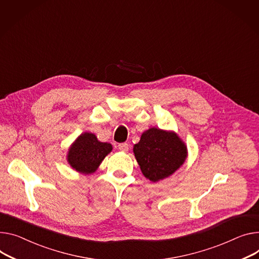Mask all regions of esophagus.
<instances>
[{
	"label": "esophagus",
	"mask_w": 259,
	"mask_h": 259,
	"mask_svg": "<svg viewBox=\"0 0 259 259\" xmlns=\"http://www.w3.org/2000/svg\"><path fill=\"white\" fill-rule=\"evenodd\" d=\"M118 149L122 151V152H127L128 151V145L126 143H121L118 145Z\"/></svg>",
	"instance_id": "esophagus-1"
}]
</instances>
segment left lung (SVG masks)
Listing matches in <instances>:
<instances>
[{
  "label": "left lung",
  "instance_id": "1",
  "mask_svg": "<svg viewBox=\"0 0 259 259\" xmlns=\"http://www.w3.org/2000/svg\"><path fill=\"white\" fill-rule=\"evenodd\" d=\"M142 174L152 183L168 178L188 157V148L175 132L158 127L145 131L133 148Z\"/></svg>",
  "mask_w": 259,
  "mask_h": 259
}]
</instances>
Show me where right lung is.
Returning a JSON list of instances; mask_svg holds the SVG:
<instances>
[{"instance_id": "add662e5", "label": "right lung", "mask_w": 259, "mask_h": 259, "mask_svg": "<svg viewBox=\"0 0 259 259\" xmlns=\"http://www.w3.org/2000/svg\"><path fill=\"white\" fill-rule=\"evenodd\" d=\"M112 149L110 143L98 141L94 134L86 132L79 135L69 146L66 160L76 172L90 175L98 169Z\"/></svg>"}]
</instances>
